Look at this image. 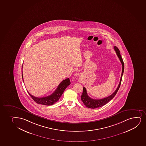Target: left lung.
Listing matches in <instances>:
<instances>
[{
  "label": "left lung",
  "instance_id": "left-lung-1",
  "mask_svg": "<svg viewBox=\"0 0 146 146\" xmlns=\"http://www.w3.org/2000/svg\"><path fill=\"white\" fill-rule=\"evenodd\" d=\"M114 49L115 51L116 55H117V56H118V58L119 59L120 61L121 62L122 66V73H121V78H120L118 87L116 88L115 92H113L111 95L106 98L100 99V100L93 99V98H90L87 94L86 89L85 87H83V92H82V95L81 96V100H82L84 104L88 108L95 109V108H99V107H100L105 105L106 103H108V102H110V100L113 98V97L115 96L117 92L118 91V89L119 88L121 84L122 78L123 76V72H124V64L123 62V59L121 57L119 49L116 47V46H114Z\"/></svg>",
  "mask_w": 146,
  "mask_h": 146
}]
</instances>
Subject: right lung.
Wrapping results in <instances>:
<instances>
[{"instance_id": "add662e5", "label": "right lung", "mask_w": 146, "mask_h": 146, "mask_svg": "<svg viewBox=\"0 0 146 146\" xmlns=\"http://www.w3.org/2000/svg\"><path fill=\"white\" fill-rule=\"evenodd\" d=\"M22 77L23 80L22 72ZM70 84V81L69 78L64 80L60 84H59L57 88L56 89V90L51 95L48 96L47 97H43V98H37L31 95L29 92H28L30 96L31 97V98H33V100L35 102H36V103L42 104V105L49 106V105L54 104V103L59 100V98H60L61 96L62 95L64 90Z\"/></svg>"}]
</instances>
